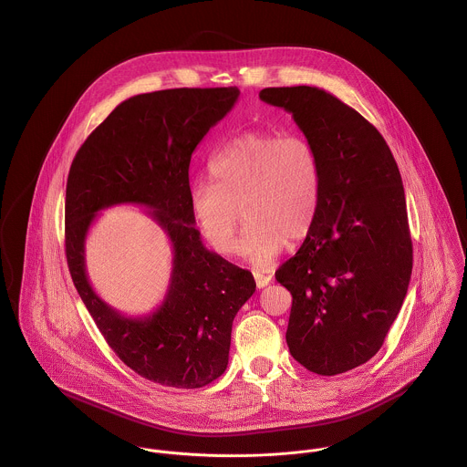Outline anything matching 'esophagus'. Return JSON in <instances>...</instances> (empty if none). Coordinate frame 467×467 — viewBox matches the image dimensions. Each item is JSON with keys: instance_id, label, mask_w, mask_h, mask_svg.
I'll use <instances>...</instances> for the list:
<instances>
[{"instance_id": "1", "label": "esophagus", "mask_w": 467, "mask_h": 467, "mask_svg": "<svg viewBox=\"0 0 467 467\" xmlns=\"http://www.w3.org/2000/svg\"><path fill=\"white\" fill-rule=\"evenodd\" d=\"M254 281H256V286H258V288H265L266 285H270L272 275H266V274H263V272H254Z\"/></svg>"}]
</instances>
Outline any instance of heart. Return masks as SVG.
Segmentation results:
<instances>
[{
	"label": "heart",
	"mask_w": 467,
	"mask_h": 467,
	"mask_svg": "<svg viewBox=\"0 0 467 467\" xmlns=\"http://www.w3.org/2000/svg\"><path fill=\"white\" fill-rule=\"evenodd\" d=\"M210 181L192 188V211L209 245L220 254L240 253L242 213L247 220L244 251L258 266L272 265L288 240H303L320 208V161L301 134L249 132L209 159Z\"/></svg>",
	"instance_id": "1"
}]
</instances>
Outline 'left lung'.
I'll return each instance as SVG.
<instances>
[{
  "label": "left lung",
  "instance_id": "1",
  "mask_svg": "<svg viewBox=\"0 0 467 467\" xmlns=\"http://www.w3.org/2000/svg\"><path fill=\"white\" fill-rule=\"evenodd\" d=\"M315 147L322 190L317 220L275 279L290 290L286 344L320 376L370 360L403 306L412 238L400 168L360 112L310 86L266 88Z\"/></svg>",
  "mask_w": 467,
  "mask_h": 467
}]
</instances>
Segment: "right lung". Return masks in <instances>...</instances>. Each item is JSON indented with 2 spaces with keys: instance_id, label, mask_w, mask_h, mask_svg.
Returning <instances> with one entry per match:
<instances>
[{
  "instance_id": "right-lung-1",
  "label": "right lung",
  "mask_w": 467,
  "mask_h": 467,
  "mask_svg": "<svg viewBox=\"0 0 467 467\" xmlns=\"http://www.w3.org/2000/svg\"><path fill=\"white\" fill-rule=\"evenodd\" d=\"M238 97V88L136 95L89 134L69 168L66 258L75 288L118 358L164 387L199 389L223 374L233 320L256 290L249 270L204 247L190 202L192 154ZM118 203L150 207L174 249L165 301L145 317L110 309L85 274L87 231L99 210Z\"/></svg>"
}]
</instances>
